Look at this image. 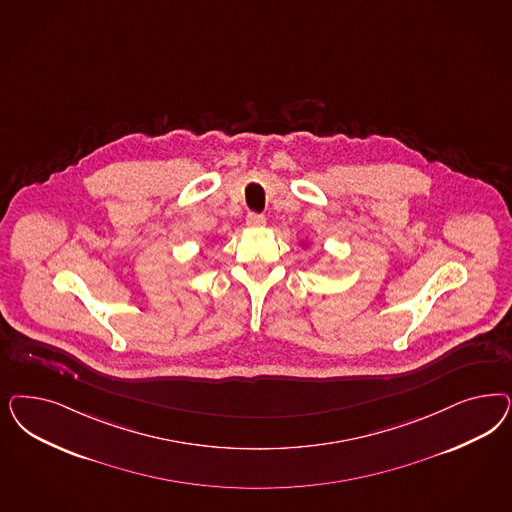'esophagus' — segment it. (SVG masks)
<instances>
[{"label":"esophagus","instance_id":"34e87169","mask_svg":"<svg viewBox=\"0 0 512 512\" xmlns=\"http://www.w3.org/2000/svg\"><path fill=\"white\" fill-rule=\"evenodd\" d=\"M265 216L262 215H256V213H248L247 215V226L248 228H264L265 226Z\"/></svg>","mask_w":512,"mask_h":512}]
</instances>
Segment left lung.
Here are the masks:
<instances>
[{
  "label": "left lung",
  "mask_w": 512,
  "mask_h": 512,
  "mask_svg": "<svg viewBox=\"0 0 512 512\" xmlns=\"http://www.w3.org/2000/svg\"><path fill=\"white\" fill-rule=\"evenodd\" d=\"M301 247L309 248V243H303V241H301Z\"/></svg>",
  "instance_id": "left-lung-1"
}]
</instances>
